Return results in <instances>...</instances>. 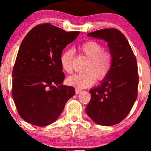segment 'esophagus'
Returning a JSON list of instances; mask_svg holds the SVG:
<instances>
[{
	"instance_id": "34e87169",
	"label": "esophagus",
	"mask_w": 151,
	"mask_h": 151,
	"mask_svg": "<svg viewBox=\"0 0 151 151\" xmlns=\"http://www.w3.org/2000/svg\"><path fill=\"white\" fill-rule=\"evenodd\" d=\"M81 92V90L79 89H75V93L76 94H79V93Z\"/></svg>"
}]
</instances>
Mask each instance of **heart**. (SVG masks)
Instances as JSON below:
<instances>
[{"mask_svg":"<svg viewBox=\"0 0 151 151\" xmlns=\"http://www.w3.org/2000/svg\"><path fill=\"white\" fill-rule=\"evenodd\" d=\"M78 50L89 58L84 73H76L67 77V84L77 88L91 86L97 78L99 80L108 75L111 67V55L103 50V46L95 41H87L79 46ZM74 58L72 50H66L60 56V64L65 72H72V62ZM97 77L96 78V77Z\"/></svg>","mask_w":151,"mask_h":151,"instance_id":"heart-1","label":"heart"}]
</instances>
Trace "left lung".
Returning <instances> with one entry per match:
<instances>
[{"label":"left lung","instance_id":"obj_1","mask_svg":"<svg viewBox=\"0 0 151 151\" xmlns=\"http://www.w3.org/2000/svg\"><path fill=\"white\" fill-rule=\"evenodd\" d=\"M87 36L107 42L111 67L101 84L89 90L86 113L99 125H115L127 116L138 96L136 58L124 35L116 29H101Z\"/></svg>","mask_w":151,"mask_h":151}]
</instances>
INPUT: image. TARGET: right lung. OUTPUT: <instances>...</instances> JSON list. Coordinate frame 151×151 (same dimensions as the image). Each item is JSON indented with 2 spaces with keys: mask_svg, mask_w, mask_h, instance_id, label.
Masks as SVG:
<instances>
[{
  "mask_svg": "<svg viewBox=\"0 0 151 151\" xmlns=\"http://www.w3.org/2000/svg\"><path fill=\"white\" fill-rule=\"evenodd\" d=\"M79 34L45 23L35 26L24 37L12 74V95L26 122L37 126L52 124L75 94L73 86L62 84L60 56Z\"/></svg>",
  "mask_w": 151,
  "mask_h": 151,
  "instance_id": "1",
  "label": "right lung"
}]
</instances>
